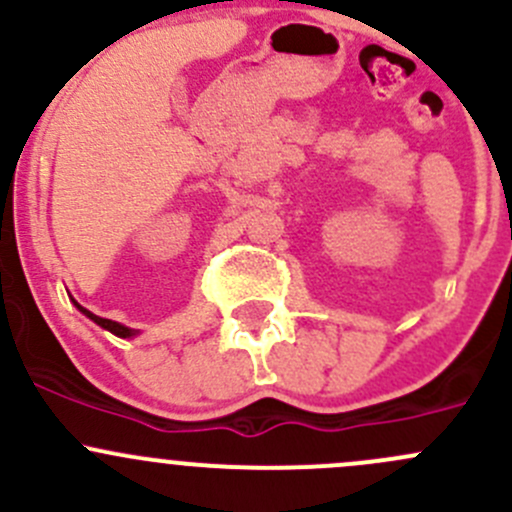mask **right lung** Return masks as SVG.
I'll return each mask as SVG.
<instances>
[{"label":"right lung","instance_id":"obj_1","mask_svg":"<svg viewBox=\"0 0 512 512\" xmlns=\"http://www.w3.org/2000/svg\"><path fill=\"white\" fill-rule=\"evenodd\" d=\"M74 304H76V309H79L81 314H86V317L91 319V322H96L98 327H103V329H106V332L116 334V337H121V339H131V337H136V334H141V332H138V329L126 327V324H121V322H113V319H103V317H98V314L89 312V309H86V307H81V304L76 302V299H74Z\"/></svg>","mask_w":512,"mask_h":512}]
</instances>
